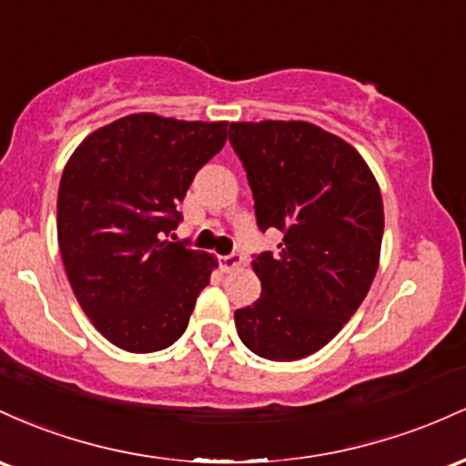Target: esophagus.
I'll return each mask as SVG.
<instances>
[{"label": "esophagus", "instance_id": "1", "mask_svg": "<svg viewBox=\"0 0 466 466\" xmlns=\"http://www.w3.org/2000/svg\"><path fill=\"white\" fill-rule=\"evenodd\" d=\"M239 264H242V255L239 253H228L219 258V268H222L224 273H231V270L238 268Z\"/></svg>", "mask_w": 466, "mask_h": 466}]
</instances>
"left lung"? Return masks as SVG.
Instances as JSON below:
<instances>
[{
  "label": "left lung",
  "mask_w": 466,
  "mask_h": 466,
  "mask_svg": "<svg viewBox=\"0 0 466 466\" xmlns=\"http://www.w3.org/2000/svg\"><path fill=\"white\" fill-rule=\"evenodd\" d=\"M261 233L284 235L255 255L261 295L235 310L250 352L297 360L317 352L357 312L379 268L383 198L372 171L339 136L303 120L231 123Z\"/></svg>",
  "instance_id": "obj_1"
}]
</instances>
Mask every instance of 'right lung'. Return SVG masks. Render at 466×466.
Returning <instances> with one entry per match:
<instances>
[{
	"mask_svg": "<svg viewBox=\"0 0 466 466\" xmlns=\"http://www.w3.org/2000/svg\"><path fill=\"white\" fill-rule=\"evenodd\" d=\"M227 125L129 114L67 160L56 198L61 258L83 312L120 350H165L189 326L216 259L169 233L193 177L227 143Z\"/></svg>",
	"mask_w": 466,
	"mask_h": 466,
	"instance_id": "obj_1",
	"label": "right lung"
}]
</instances>
